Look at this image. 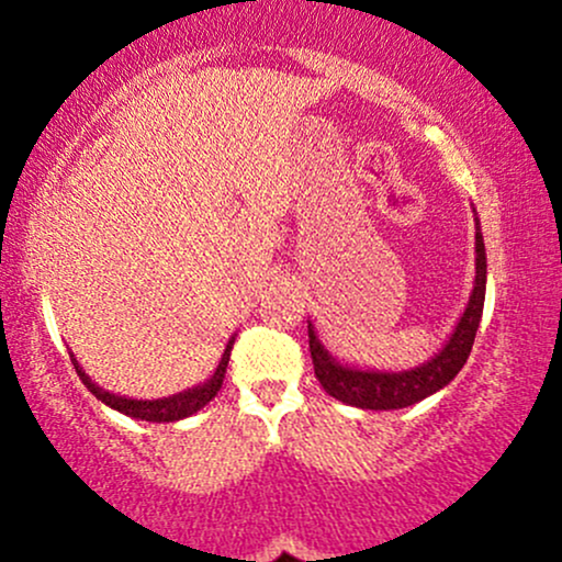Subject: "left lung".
Returning a JSON list of instances; mask_svg holds the SVG:
<instances>
[{"label": "left lung", "instance_id": "obj_1", "mask_svg": "<svg viewBox=\"0 0 562 562\" xmlns=\"http://www.w3.org/2000/svg\"><path fill=\"white\" fill-rule=\"evenodd\" d=\"M483 299H486V245H483L481 224L475 216L473 293H470L465 312L451 330L447 344L441 346V351L434 353L428 362L409 367V370H362V367L338 362L308 322V351H312L314 375L333 398L348 406H359V409H404V406L423 402V398L441 391L443 385H449L462 370V364L468 362L475 330L481 325Z\"/></svg>", "mask_w": 562, "mask_h": 562}]
</instances>
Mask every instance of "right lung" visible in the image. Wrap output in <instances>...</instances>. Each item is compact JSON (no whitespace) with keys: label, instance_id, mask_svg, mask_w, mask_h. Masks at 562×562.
I'll return each mask as SVG.
<instances>
[{"label":"right lung","instance_id":"right-lung-1","mask_svg":"<svg viewBox=\"0 0 562 562\" xmlns=\"http://www.w3.org/2000/svg\"><path fill=\"white\" fill-rule=\"evenodd\" d=\"M232 346H235V335L227 340V346H224V353H222V359H218L214 375L205 380V383H198V385H192V389L179 391V393H173V396H164V398H128V396H121V393H111V391L100 389V385H97L94 380L83 372V367L76 362L74 351H68V353H70V362H74V367H76V372H79L81 383L87 385V389L92 391L105 406H111V409L121 412V415H126V417H134V420L177 423V420H184V417L195 415V412L203 409V406L216 396L218 389H222V383H224V372H227Z\"/></svg>","mask_w":562,"mask_h":562}]
</instances>
